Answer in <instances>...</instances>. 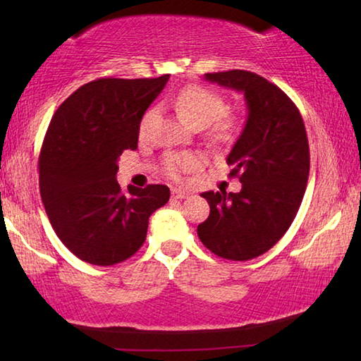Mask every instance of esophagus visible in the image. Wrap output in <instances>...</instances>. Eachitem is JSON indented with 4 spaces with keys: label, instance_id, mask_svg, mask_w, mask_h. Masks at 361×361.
Listing matches in <instances>:
<instances>
[{
    "label": "esophagus",
    "instance_id": "obj_1",
    "mask_svg": "<svg viewBox=\"0 0 361 361\" xmlns=\"http://www.w3.org/2000/svg\"><path fill=\"white\" fill-rule=\"evenodd\" d=\"M172 197L173 199H186L189 197V192L181 188H173L172 189Z\"/></svg>",
    "mask_w": 361,
    "mask_h": 361
}]
</instances>
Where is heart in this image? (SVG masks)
Segmentation results:
<instances>
[{"label": "heart", "mask_w": 361, "mask_h": 361, "mask_svg": "<svg viewBox=\"0 0 361 361\" xmlns=\"http://www.w3.org/2000/svg\"><path fill=\"white\" fill-rule=\"evenodd\" d=\"M170 103L175 106L180 118L191 127H205L212 124L213 135L219 140H228L237 129V121L232 116H224V100L221 95L205 89L202 85H186L176 94ZM156 116V108H151L143 116L140 124V135H145ZM197 157L192 154H181V152H169L164 157V173L170 180L178 181L183 173L197 166Z\"/></svg>", "instance_id": "b5f03b06"}]
</instances>
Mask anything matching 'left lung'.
Listing matches in <instances>:
<instances>
[{"label": "left lung", "mask_w": 361, "mask_h": 361, "mask_svg": "<svg viewBox=\"0 0 361 361\" xmlns=\"http://www.w3.org/2000/svg\"><path fill=\"white\" fill-rule=\"evenodd\" d=\"M205 79L242 92L248 116L226 159L242 189L202 192L210 215L197 235L212 253L248 261L276 245L296 216L309 178L307 133L295 103L262 76L231 70Z\"/></svg>", "instance_id": "8db88e82"}]
</instances>
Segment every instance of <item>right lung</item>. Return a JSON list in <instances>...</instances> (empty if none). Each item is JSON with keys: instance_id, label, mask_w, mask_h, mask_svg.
Returning <instances> with one entry per match:
<instances>
[{"instance_id": "right-lung-1", "label": "right lung", "mask_w": 361, "mask_h": 361, "mask_svg": "<svg viewBox=\"0 0 361 361\" xmlns=\"http://www.w3.org/2000/svg\"><path fill=\"white\" fill-rule=\"evenodd\" d=\"M169 78L84 84L47 127L39 154L42 204L59 239L89 264L113 266L135 255L149 216L169 202L166 185L122 192L116 180L119 156L137 149L140 122Z\"/></svg>"}]
</instances>
